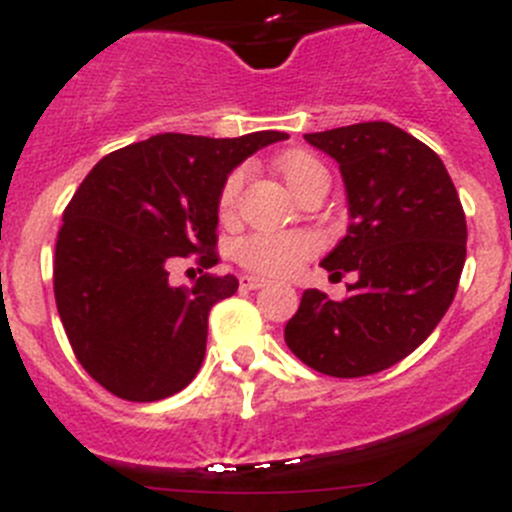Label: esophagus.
<instances>
[{
    "label": "esophagus",
    "mask_w": 512,
    "mask_h": 512,
    "mask_svg": "<svg viewBox=\"0 0 512 512\" xmlns=\"http://www.w3.org/2000/svg\"><path fill=\"white\" fill-rule=\"evenodd\" d=\"M239 286L244 288V291H256V288L266 286V278H261V276H249V273H246V276L239 278Z\"/></svg>",
    "instance_id": "1"
}]
</instances>
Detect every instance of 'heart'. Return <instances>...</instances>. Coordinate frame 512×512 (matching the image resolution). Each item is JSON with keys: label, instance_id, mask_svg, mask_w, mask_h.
Returning a JSON list of instances; mask_svg holds the SVG:
<instances>
[{"label": "heart", "instance_id": "heart-1", "mask_svg": "<svg viewBox=\"0 0 512 512\" xmlns=\"http://www.w3.org/2000/svg\"><path fill=\"white\" fill-rule=\"evenodd\" d=\"M278 171H281L283 181H286L293 194H298L316 176H328L321 161L313 159L311 154H303V151H291V154L283 156L278 161ZM244 181V166H239V169L226 176L224 186L219 191V214L224 219L234 214ZM313 251H316V239L306 231H256V234L244 236L234 244V256L241 266L258 273H271V276H288Z\"/></svg>", "mask_w": 512, "mask_h": 512}]
</instances>
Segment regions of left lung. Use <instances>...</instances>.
Returning a JSON list of instances; mask_svg holds the SVG:
<instances>
[{
    "mask_svg": "<svg viewBox=\"0 0 512 512\" xmlns=\"http://www.w3.org/2000/svg\"><path fill=\"white\" fill-rule=\"evenodd\" d=\"M306 141L338 161L351 216L321 266L356 281L343 301L303 291L283 338L313 371L371 376L416 351L453 303L468 239L463 206L440 156L388 121Z\"/></svg>",
    "mask_w": 512,
    "mask_h": 512,
    "instance_id": "left-lung-1",
    "label": "left lung"
}]
</instances>
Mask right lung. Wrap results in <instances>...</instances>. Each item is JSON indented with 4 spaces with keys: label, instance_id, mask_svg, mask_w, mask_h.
I'll return each mask as SVG.
<instances>
[{
    "label": "right lung",
    "instance_id": "right-lung-1",
    "mask_svg": "<svg viewBox=\"0 0 512 512\" xmlns=\"http://www.w3.org/2000/svg\"><path fill=\"white\" fill-rule=\"evenodd\" d=\"M288 139L156 134L106 154L64 209L54 298L74 356L99 386L151 403L189 386L206 353L209 311L236 276L201 273L171 286L176 256L219 263L216 226L226 176L258 149Z\"/></svg>",
    "mask_w": 512,
    "mask_h": 512
}]
</instances>
